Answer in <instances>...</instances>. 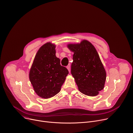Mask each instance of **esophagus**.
I'll list each match as a JSON object with an SVG mask.
<instances>
[{
    "label": "esophagus",
    "instance_id": "obj_1",
    "mask_svg": "<svg viewBox=\"0 0 133 133\" xmlns=\"http://www.w3.org/2000/svg\"><path fill=\"white\" fill-rule=\"evenodd\" d=\"M66 68L68 69V71H69V72H70V65L67 66H66Z\"/></svg>",
    "mask_w": 133,
    "mask_h": 133
}]
</instances>
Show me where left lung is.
<instances>
[{"label": "left lung", "instance_id": "obj_1", "mask_svg": "<svg viewBox=\"0 0 133 133\" xmlns=\"http://www.w3.org/2000/svg\"><path fill=\"white\" fill-rule=\"evenodd\" d=\"M68 47L74 53L71 73L79 91L88 96H96L103 89L107 77L95 48L86 40L80 44H69Z\"/></svg>", "mask_w": 133, "mask_h": 133}]
</instances>
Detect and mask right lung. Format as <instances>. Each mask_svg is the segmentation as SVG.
I'll return each instance as SVG.
<instances>
[{
    "label": "right lung",
    "instance_id": "add662e5",
    "mask_svg": "<svg viewBox=\"0 0 133 133\" xmlns=\"http://www.w3.org/2000/svg\"><path fill=\"white\" fill-rule=\"evenodd\" d=\"M55 45L47 43L41 47L34 58L29 79L36 94L43 98H50L59 92L68 69L60 64Z\"/></svg>",
    "mask_w": 133,
    "mask_h": 133
}]
</instances>
